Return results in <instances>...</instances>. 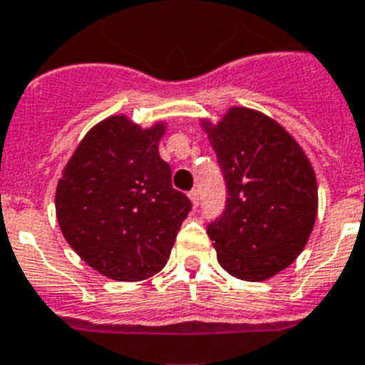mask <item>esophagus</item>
<instances>
[{
    "label": "esophagus",
    "instance_id": "obj_1",
    "mask_svg": "<svg viewBox=\"0 0 365 365\" xmlns=\"http://www.w3.org/2000/svg\"><path fill=\"white\" fill-rule=\"evenodd\" d=\"M188 197L192 200V203H194V207H200V190H192L188 194Z\"/></svg>",
    "mask_w": 365,
    "mask_h": 365
}]
</instances>
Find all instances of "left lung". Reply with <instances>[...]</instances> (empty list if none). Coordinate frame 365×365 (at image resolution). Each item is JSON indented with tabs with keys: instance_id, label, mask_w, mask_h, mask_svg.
<instances>
[{
	"instance_id": "1",
	"label": "left lung",
	"mask_w": 365,
	"mask_h": 365,
	"mask_svg": "<svg viewBox=\"0 0 365 365\" xmlns=\"http://www.w3.org/2000/svg\"><path fill=\"white\" fill-rule=\"evenodd\" d=\"M203 128L227 188L224 212L207 225L218 263L246 282L270 278L300 255L317 218L312 164L284 126L248 108Z\"/></svg>"
}]
</instances>
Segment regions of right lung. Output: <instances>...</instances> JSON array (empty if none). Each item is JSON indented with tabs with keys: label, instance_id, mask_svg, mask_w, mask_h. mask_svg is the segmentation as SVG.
<instances>
[{
	"label": "right lung",
	"instance_id": "1",
	"mask_svg": "<svg viewBox=\"0 0 365 365\" xmlns=\"http://www.w3.org/2000/svg\"><path fill=\"white\" fill-rule=\"evenodd\" d=\"M164 128H141L125 115L98 123L57 182L63 237L89 267L117 282L160 272L192 210L158 155Z\"/></svg>",
	"mask_w": 365,
	"mask_h": 365
}]
</instances>
